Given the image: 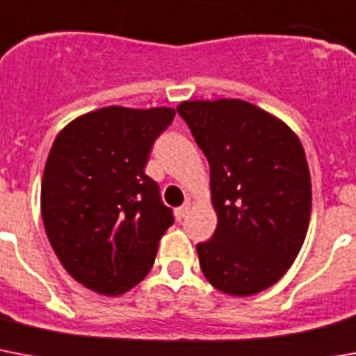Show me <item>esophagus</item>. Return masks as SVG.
Returning a JSON list of instances; mask_svg holds the SVG:
<instances>
[{"label": "esophagus", "instance_id": "34e87169", "mask_svg": "<svg viewBox=\"0 0 356 356\" xmlns=\"http://www.w3.org/2000/svg\"><path fill=\"white\" fill-rule=\"evenodd\" d=\"M191 207H193L191 202H186L184 206L178 207V209H176V217L180 218V220H181V218H184V217H187V213L191 211Z\"/></svg>", "mask_w": 356, "mask_h": 356}]
</instances>
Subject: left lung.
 <instances>
[{
  "mask_svg": "<svg viewBox=\"0 0 356 356\" xmlns=\"http://www.w3.org/2000/svg\"><path fill=\"white\" fill-rule=\"evenodd\" d=\"M209 161L217 229L196 244L217 291L254 296L283 277L311 220V172L292 129L241 99L184 101L176 108Z\"/></svg>",
  "mask_w": 356,
  "mask_h": 356,
  "instance_id": "left-lung-1",
  "label": "left lung"
}]
</instances>
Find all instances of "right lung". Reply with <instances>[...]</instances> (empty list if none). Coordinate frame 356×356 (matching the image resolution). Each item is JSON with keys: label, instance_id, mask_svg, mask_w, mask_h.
<instances>
[{"label": "right lung", "instance_id": "add662e5", "mask_svg": "<svg viewBox=\"0 0 356 356\" xmlns=\"http://www.w3.org/2000/svg\"><path fill=\"white\" fill-rule=\"evenodd\" d=\"M175 108L106 106L65 124L42 178V218L56 257L81 285L121 296L145 280L175 218L145 175Z\"/></svg>", "mask_w": 356, "mask_h": 356}]
</instances>
